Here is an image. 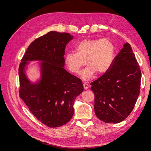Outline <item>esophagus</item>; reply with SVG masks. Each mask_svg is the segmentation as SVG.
Wrapping results in <instances>:
<instances>
[{"label":"esophagus","mask_w":151,"mask_h":151,"mask_svg":"<svg viewBox=\"0 0 151 151\" xmlns=\"http://www.w3.org/2000/svg\"><path fill=\"white\" fill-rule=\"evenodd\" d=\"M83 86H84V89H88V88H89V85L87 84L86 83H83Z\"/></svg>","instance_id":"esophagus-1"}]
</instances>
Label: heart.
Masks as SVG:
<instances>
[{
	"label": "heart",
	"instance_id": "obj_1",
	"mask_svg": "<svg viewBox=\"0 0 151 151\" xmlns=\"http://www.w3.org/2000/svg\"><path fill=\"white\" fill-rule=\"evenodd\" d=\"M75 52L65 55L66 65L73 74H78L87 63L81 73L82 78L86 81L92 79L96 73H107L115 58V47L108 38L83 40L76 45Z\"/></svg>",
	"mask_w": 151,
	"mask_h": 151
}]
</instances>
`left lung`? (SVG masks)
<instances>
[{"label":"left lung","mask_w":151,"mask_h":151,"mask_svg":"<svg viewBox=\"0 0 151 151\" xmlns=\"http://www.w3.org/2000/svg\"><path fill=\"white\" fill-rule=\"evenodd\" d=\"M141 76L130 45L126 43L110 70L90 84L95 114L100 120L117 123L130 115L140 94Z\"/></svg>","instance_id":"left-lung-1"}]
</instances>
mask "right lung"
<instances>
[{"instance_id": "add662e5", "label": "right lung", "mask_w": 151, "mask_h": 151, "mask_svg": "<svg viewBox=\"0 0 151 151\" xmlns=\"http://www.w3.org/2000/svg\"><path fill=\"white\" fill-rule=\"evenodd\" d=\"M72 38L67 33L48 32L29 45L19 67V97L39 121L51 128L71 120L75 99L84 90L81 80L63 68L65 48ZM32 60L43 61L38 84H31L24 74L27 62Z\"/></svg>"}]
</instances>
